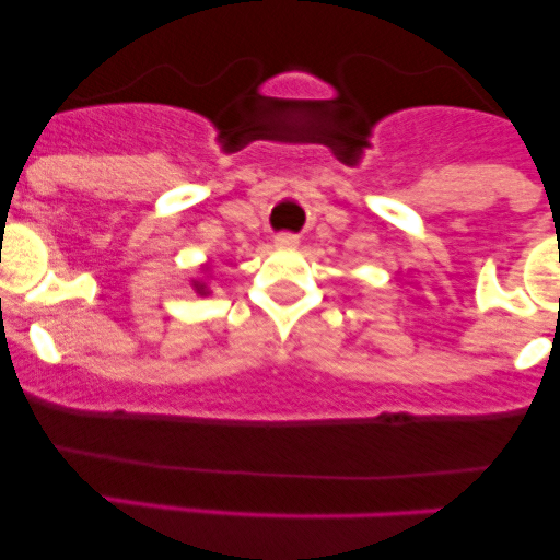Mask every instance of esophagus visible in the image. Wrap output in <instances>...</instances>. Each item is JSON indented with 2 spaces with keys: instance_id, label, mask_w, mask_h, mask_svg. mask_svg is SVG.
Returning a JSON list of instances; mask_svg holds the SVG:
<instances>
[{
  "instance_id": "34e87169",
  "label": "esophagus",
  "mask_w": 560,
  "mask_h": 560,
  "mask_svg": "<svg viewBox=\"0 0 560 560\" xmlns=\"http://www.w3.org/2000/svg\"><path fill=\"white\" fill-rule=\"evenodd\" d=\"M273 244L279 249H298L300 247V236H294V234H276Z\"/></svg>"
}]
</instances>
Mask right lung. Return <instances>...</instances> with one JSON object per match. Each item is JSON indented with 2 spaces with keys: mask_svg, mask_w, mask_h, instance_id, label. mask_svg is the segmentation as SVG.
<instances>
[{
  "mask_svg": "<svg viewBox=\"0 0 560 560\" xmlns=\"http://www.w3.org/2000/svg\"><path fill=\"white\" fill-rule=\"evenodd\" d=\"M210 271H213V266H210V262H205V266L199 268V276L191 279V289H195L199 298H208V294L213 292V289H210Z\"/></svg>",
  "mask_w": 560,
  "mask_h": 560,
  "instance_id": "add662e5",
  "label": "right lung"
}]
</instances>
